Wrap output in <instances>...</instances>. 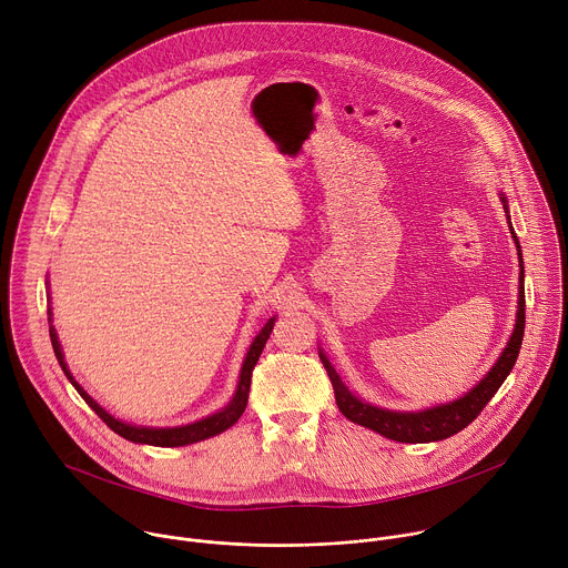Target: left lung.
Listing matches in <instances>:
<instances>
[{
  "label": "left lung",
  "mask_w": 568,
  "mask_h": 568,
  "mask_svg": "<svg viewBox=\"0 0 568 568\" xmlns=\"http://www.w3.org/2000/svg\"><path fill=\"white\" fill-rule=\"evenodd\" d=\"M501 202L508 213V200L504 195H501ZM508 220H510V215H508ZM510 233L517 242L519 267H521V272H519V310H517V323H515V331L510 335V342L504 348L497 364L488 371V375H485L474 388H469L463 397H458L449 404H438V407L423 409V412H390V409L373 407V404L353 395L348 390V386L342 382V377L335 371V366L331 364V359L326 357V353L318 351V357H321L323 366H326L328 377L333 382L337 407L351 423L368 427V429L377 432L379 436L397 440V443H434V440H443V438L458 434L460 429H465L469 423L476 420V416L485 409V404L495 397L499 386L510 375V371L517 362L519 348H521V339H524V326H526L524 258H521V247H519V240H517L513 226H510Z\"/></svg>",
  "instance_id": "8db88e82"
}]
</instances>
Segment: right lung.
Returning <instances> with one entry per match:
<instances>
[{
	"label": "right lung",
	"mask_w": 568,
	"mask_h": 568,
	"mask_svg": "<svg viewBox=\"0 0 568 568\" xmlns=\"http://www.w3.org/2000/svg\"><path fill=\"white\" fill-rule=\"evenodd\" d=\"M274 321H276V316H272V318L265 323V328H263V331L256 335V339L252 342V346H250V351H247V357H245V362H242L237 388H235L231 402L226 404L224 409H220L217 414L206 416V418H202V420H197V423H191V425H184V427H164V429H159V427H136V425H128V423L114 418L112 414H108L94 397L88 395V390L71 377V373H69V368H67V362H64V355H62V348H60L55 328L51 326V310H49V337H51L53 353H55V357H58V362H60V368L64 371L67 379L73 384V388L80 393V397H83V399L90 404V407L97 412V416H99L114 434L123 436V438L130 440V443H141V445L182 447V445L200 443V440H204V438H211V436H217V434L226 432L231 425L237 423V418H240L242 414H245L247 397H250V386H252V371H254V366H256V362H258V357H261V353H263V348H265V344H267V339H270V335H272Z\"/></svg>",
	"instance_id": "right-lung-1"
}]
</instances>
